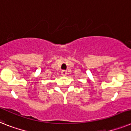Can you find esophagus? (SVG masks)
<instances>
[{"label": "esophagus", "mask_w": 131, "mask_h": 131, "mask_svg": "<svg viewBox=\"0 0 131 131\" xmlns=\"http://www.w3.org/2000/svg\"><path fill=\"white\" fill-rule=\"evenodd\" d=\"M61 73V75H63V76H66L67 75V71H66V70H62Z\"/></svg>", "instance_id": "34e87169"}]
</instances>
